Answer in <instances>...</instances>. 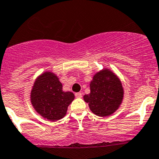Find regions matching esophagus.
I'll use <instances>...</instances> for the list:
<instances>
[{
    "label": "esophagus",
    "mask_w": 159,
    "mask_h": 159,
    "mask_svg": "<svg viewBox=\"0 0 159 159\" xmlns=\"http://www.w3.org/2000/svg\"><path fill=\"white\" fill-rule=\"evenodd\" d=\"M75 97H76L77 98H81L82 97V94H81V92L76 93V94H75Z\"/></svg>",
    "instance_id": "1"
}]
</instances>
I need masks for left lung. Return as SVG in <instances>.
I'll return each mask as SVG.
<instances>
[{
  "label": "left lung",
  "instance_id": "left-lung-1",
  "mask_svg": "<svg viewBox=\"0 0 159 159\" xmlns=\"http://www.w3.org/2000/svg\"><path fill=\"white\" fill-rule=\"evenodd\" d=\"M90 93L83 98L90 110L100 117L109 116L119 108L124 98V89L118 75L104 68L96 72L90 82Z\"/></svg>",
  "mask_w": 159,
  "mask_h": 159
}]
</instances>
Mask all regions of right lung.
Returning a JSON list of instances; mask_svg holds the SVG:
<instances>
[{"instance_id": "obj_1", "label": "right lung", "mask_w": 159, "mask_h": 159, "mask_svg": "<svg viewBox=\"0 0 159 159\" xmlns=\"http://www.w3.org/2000/svg\"><path fill=\"white\" fill-rule=\"evenodd\" d=\"M58 76L51 70L38 75L30 91L31 105L38 114L55 121L65 116L68 107L75 99L70 91H64Z\"/></svg>"}]
</instances>
